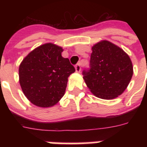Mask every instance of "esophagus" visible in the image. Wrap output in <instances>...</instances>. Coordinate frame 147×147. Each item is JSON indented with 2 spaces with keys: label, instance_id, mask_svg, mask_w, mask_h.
Segmentation results:
<instances>
[{
  "label": "esophagus",
  "instance_id": "esophagus-1",
  "mask_svg": "<svg viewBox=\"0 0 147 147\" xmlns=\"http://www.w3.org/2000/svg\"><path fill=\"white\" fill-rule=\"evenodd\" d=\"M75 69H76V72L78 73H80L81 71V62H79L78 64L75 65Z\"/></svg>",
  "mask_w": 147,
  "mask_h": 147
}]
</instances>
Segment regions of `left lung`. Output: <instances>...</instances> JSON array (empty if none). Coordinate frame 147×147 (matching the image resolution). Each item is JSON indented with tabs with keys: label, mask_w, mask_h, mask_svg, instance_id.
Listing matches in <instances>:
<instances>
[{
	"label": "left lung",
	"mask_w": 147,
	"mask_h": 147,
	"mask_svg": "<svg viewBox=\"0 0 147 147\" xmlns=\"http://www.w3.org/2000/svg\"><path fill=\"white\" fill-rule=\"evenodd\" d=\"M83 79L92 93L103 99H113L125 90L133 74L132 62L119 46L102 40L92 47L90 69Z\"/></svg>",
	"instance_id": "obj_1"
}]
</instances>
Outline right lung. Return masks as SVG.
<instances>
[{"instance_id":"obj_1","label":"right lung","mask_w":147,"mask_h":147,"mask_svg":"<svg viewBox=\"0 0 147 147\" xmlns=\"http://www.w3.org/2000/svg\"><path fill=\"white\" fill-rule=\"evenodd\" d=\"M63 49L45 43L34 49L19 67V82L23 93L33 105L52 107L64 96L67 78L75 71Z\"/></svg>"}]
</instances>
